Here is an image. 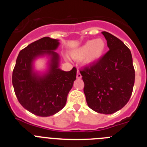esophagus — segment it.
I'll return each mask as SVG.
<instances>
[{
    "label": "esophagus",
    "mask_w": 147,
    "mask_h": 147,
    "mask_svg": "<svg viewBox=\"0 0 147 147\" xmlns=\"http://www.w3.org/2000/svg\"><path fill=\"white\" fill-rule=\"evenodd\" d=\"M76 78L77 79H81L82 78V75L79 71H77V73H76Z\"/></svg>",
    "instance_id": "34e87169"
}]
</instances>
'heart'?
<instances>
[{"mask_svg":"<svg viewBox=\"0 0 147 147\" xmlns=\"http://www.w3.org/2000/svg\"><path fill=\"white\" fill-rule=\"evenodd\" d=\"M106 42L102 38L90 40L71 53L73 58L82 60L85 65L94 64L102 59L106 51Z\"/></svg>","mask_w":147,"mask_h":147,"instance_id":"1","label":"heart"}]
</instances>
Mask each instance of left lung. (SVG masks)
Instances as JSON below:
<instances>
[{"label": "left lung", "mask_w": 147, "mask_h": 147, "mask_svg": "<svg viewBox=\"0 0 147 147\" xmlns=\"http://www.w3.org/2000/svg\"><path fill=\"white\" fill-rule=\"evenodd\" d=\"M110 50L103 57L80 71L88 107L98 113L112 114L129 102L135 82L130 50L121 40L102 32Z\"/></svg>", "instance_id": "1"}]
</instances>
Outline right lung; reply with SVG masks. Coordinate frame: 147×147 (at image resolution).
Here are the masks:
<instances>
[{
	"label": "right lung",
	"instance_id": "add662e5",
	"mask_svg": "<svg viewBox=\"0 0 147 147\" xmlns=\"http://www.w3.org/2000/svg\"><path fill=\"white\" fill-rule=\"evenodd\" d=\"M59 40L45 37L27 45L18 54L12 73V85L18 101L26 110L41 117L60 111L76 78V68H59V54L54 51ZM50 57L49 69L43 75L35 72L33 62L39 56Z\"/></svg>",
	"mask_w": 147,
	"mask_h": 147
}]
</instances>
